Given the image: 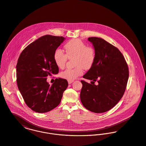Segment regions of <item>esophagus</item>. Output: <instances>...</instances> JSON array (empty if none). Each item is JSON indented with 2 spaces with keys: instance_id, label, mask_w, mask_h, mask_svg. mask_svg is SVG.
I'll return each mask as SVG.
<instances>
[{
  "instance_id": "esophagus-1",
  "label": "esophagus",
  "mask_w": 146,
  "mask_h": 146,
  "mask_svg": "<svg viewBox=\"0 0 146 146\" xmlns=\"http://www.w3.org/2000/svg\"><path fill=\"white\" fill-rule=\"evenodd\" d=\"M73 81H74L73 80H68V83H69V84H71L73 82Z\"/></svg>"
}]
</instances>
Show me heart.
Instances as JSON below:
<instances>
[{
	"mask_svg": "<svg viewBox=\"0 0 146 146\" xmlns=\"http://www.w3.org/2000/svg\"><path fill=\"white\" fill-rule=\"evenodd\" d=\"M66 54L60 49H56L54 54V62L59 68H63L68 59L74 58L75 68L66 69L60 76L68 80H74L83 74V69H90L94 64L96 52L94 48L80 39L75 38L68 42L64 46Z\"/></svg>",
	"mask_w": 146,
	"mask_h": 146,
	"instance_id": "obj_1",
	"label": "heart"
}]
</instances>
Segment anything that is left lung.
Listing matches in <instances>:
<instances>
[{"mask_svg":"<svg viewBox=\"0 0 146 146\" xmlns=\"http://www.w3.org/2000/svg\"><path fill=\"white\" fill-rule=\"evenodd\" d=\"M96 52L94 64L83 76L91 83L81 81V101L85 108L95 113L106 112L123 97L129 78L127 63L117 48L105 40L88 38ZM97 81L98 84H94Z\"/></svg>","mask_w":146,"mask_h":146,"instance_id":"1","label":"left lung"}]
</instances>
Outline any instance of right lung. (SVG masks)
<instances>
[{
	"instance_id": "add662e5",
	"label": "right lung",
	"mask_w": 146,
	"mask_h": 146,
	"mask_svg": "<svg viewBox=\"0 0 146 146\" xmlns=\"http://www.w3.org/2000/svg\"><path fill=\"white\" fill-rule=\"evenodd\" d=\"M64 40L62 36H43L29 45L18 59L17 86L27 106L35 112L46 113L58 106L68 86L63 78H56L51 86L46 81L48 76L59 72L54 54Z\"/></svg>"
}]
</instances>
